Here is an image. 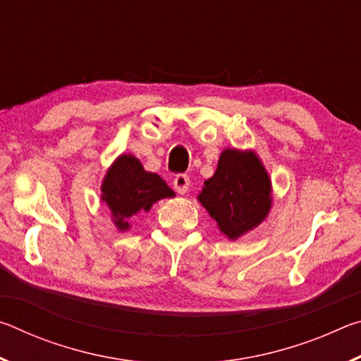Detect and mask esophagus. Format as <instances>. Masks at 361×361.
<instances>
[{"instance_id": "obj_1", "label": "esophagus", "mask_w": 361, "mask_h": 361, "mask_svg": "<svg viewBox=\"0 0 361 361\" xmlns=\"http://www.w3.org/2000/svg\"><path fill=\"white\" fill-rule=\"evenodd\" d=\"M189 185H191V181H189V176L186 173H180V175L175 176L173 188L178 194H186L188 189H189Z\"/></svg>"}]
</instances>
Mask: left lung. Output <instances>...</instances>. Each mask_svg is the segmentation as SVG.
<instances>
[{
    "label": "left lung",
    "instance_id": "8db88e82",
    "mask_svg": "<svg viewBox=\"0 0 361 361\" xmlns=\"http://www.w3.org/2000/svg\"><path fill=\"white\" fill-rule=\"evenodd\" d=\"M197 200L229 240H237L267 218L272 181L253 149L226 148Z\"/></svg>",
    "mask_w": 361,
    "mask_h": 361
}]
</instances>
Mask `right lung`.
<instances>
[{"label": "right lung", "mask_w": 361, "mask_h": 361, "mask_svg": "<svg viewBox=\"0 0 361 361\" xmlns=\"http://www.w3.org/2000/svg\"><path fill=\"white\" fill-rule=\"evenodd\" d=\"M175 197L161 176L146 172L132 154H121L106 170L102 181V202H105L118 231L130 229L129 218L149 212L157 200Z\"/></svg>", "instance_id": "add662e5"}]
</instances>
